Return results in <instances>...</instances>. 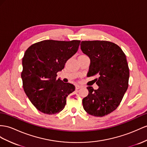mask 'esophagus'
I'll use <instances>...</instances> for the list:
<instances>
[{"instance_id": "esophagus-1", "label": "esophagus", "mask_w": 147, "mask_h": 147, "mask_svg": "<svg viewBox=\"0 0 147 147\" xmlns=\"http://www.w3.org/2000/svg\"><path fill=\"white\" fill-rule=\"evenodd\" d=\"M82 88V86L80 85H76V89H81Z\"/></svg>"}]
</instances>
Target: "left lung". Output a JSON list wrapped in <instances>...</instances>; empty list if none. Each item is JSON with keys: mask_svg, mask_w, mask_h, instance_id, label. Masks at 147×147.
Masks as SVG:
<instances>
[{"mask_svg": "<svg viewBox=\"0 0 147 147\" xmlns=\"http://www.w3.org/2000/svg\"><path fill=\"white\" fill-rule=\"evenodd\" d=\"M81 49L91 60L88 76L99 77L94 80L98 89L87 87L84 109L95 117L107 115L119 106L129 86L126 56L117 45L108 41H82Z\"/></svg>", "mask_w": 147, "mask_h": 147, "instance_id": "8db88e82", "label": "left lung"}]
</instances>
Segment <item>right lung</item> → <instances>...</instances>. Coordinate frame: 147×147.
<instances>
[{
    "instance_id": "add662e5",
    "label": "right lung",
    "mask_w": 147,
    "mask_h": 147,
    "mask_svg": "<svg viewBox=\"0 0 147 147\" xmlns=\"http://www.w3.org/2000/svg\"><path fill=\"white\" fill-rule=\"evenodd\" d=\"M80 42L43 40L33 44L25 51L21 74L23 88L40 112L53 115L65 108L66 97L74 91L75 86L56 78L57 73L77 52Z\"/></svg>"
}]
</instances>
